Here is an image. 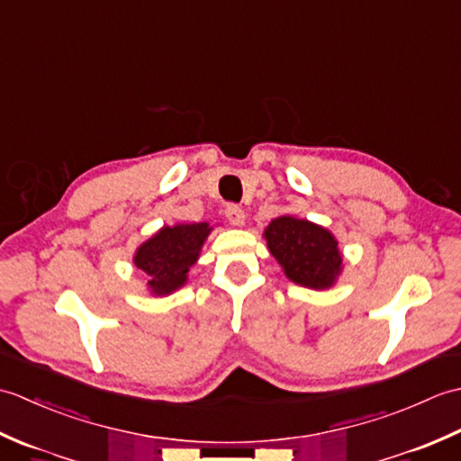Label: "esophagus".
Returning <instances> with one entry per match:
<instances>
[{"label": "esophagus", "instance_id": "34e87169", "mask_svg": "<svg viewBox=\"0 0 461 461\" xmlns=\"http://www.w3.org/2000/svg\"><path fill=\"white\" fill-rule=\"evenodd\" d=\"M225 218H228V221L233 225H243V221H246V213H243L240 205L228 203L225 205Z\"/></svg>", "mask_w": 461, "mask_h": 461}]
</instances>
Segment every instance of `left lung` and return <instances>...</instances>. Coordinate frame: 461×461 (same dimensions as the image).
I'll return each mask as SVG.
<instances>
[{
	"label": "left lung",
	"instance_id": "left-lung-1",
	"mask_svg": "<svg viewBox=\"0 0 461 461\" xmlns=\"http://www.w3.org/2000/svg\"><path fill=\"white\" fill-rule=\"evenodd\" d=\"M266 240L271 256L297 285L325 289L340 273L339 243L321 225L283 215L267 225Z\"/></svg>",
	"mask_w": 461,
	"mask_h": 461
}]
</instances>
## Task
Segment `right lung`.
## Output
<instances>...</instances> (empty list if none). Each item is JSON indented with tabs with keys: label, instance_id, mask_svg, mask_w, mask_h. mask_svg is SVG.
<instances>
[{
	"label": "right lung",
	"instance_id": "add662e5",
	"mask_svg": "<svg viewBox=\"0 0 461 461\" xmlns=\"http://www.w3.org/2000/svg\"><path fill=\"white\" fill-rule=\"evenodd\" d=\"M210 231L208 223H178L162 228L142 243L134 256V266L149 276L154 295H168L184 285Z\"/></svg>",
	"mask_w": 461,
	"mask_h": 461
}]
</instances>
